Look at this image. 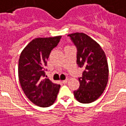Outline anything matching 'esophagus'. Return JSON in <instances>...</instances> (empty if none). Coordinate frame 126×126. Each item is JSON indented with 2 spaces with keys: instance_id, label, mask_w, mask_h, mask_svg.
<instances>
[{
  "instance_id": "1",
  "label": "esophagus",
  "mask_w": 126,
  "mask_h": 126,
  "mask_svg": "<svg viewBox=\"0 0 126 126\" xmlns=\"http://www.w3.org/2000/svg\"><path fill=\"white\" fill-rule=\"evenodd\" d=\"M67 82H68V80H67V79H66V80H63L62 83L65 84H67Z\"/></svg>"
}]
</instances>
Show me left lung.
Masks as SVG:
<instances>
[{
    "instance_id": "1",
    "label": "left lung",
    "mask_w": 126,
    "mask_h": 126,
    "mask_svg": "<svg viewBox=\"0 0 126 126\" xmlns=\"http://www.w3.org/2000/svg\"><path fill=\"white\" fill-rule=\"evenodd\" d=\"M68 36L77 47V64L84 71L74 95L80 103H90L105 90L109 79L107 59L99 44L87 34L75 32Z\"/></svg>"
}]
</instances>
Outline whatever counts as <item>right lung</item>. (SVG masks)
I'll return each mask as SVG.
<instances>
[{
  "mask_svg": "<svg viewBox=\"0 0 126 126\" xmlns=\"http://www.w3.org/2000/svg\"><path fill=\"white\" fill-rule=\"evenodd\" d=\"M61 38L33 39L21 51L19 59V80L23 91L32 103L41 107L53 105L60 88V85L44 77L49 54Z\"/></svg>",
  "mask_w": 126,
  "mask_h": 126,
  "instance_id": "1",
  "label": "right lung"
}]
</instances>
